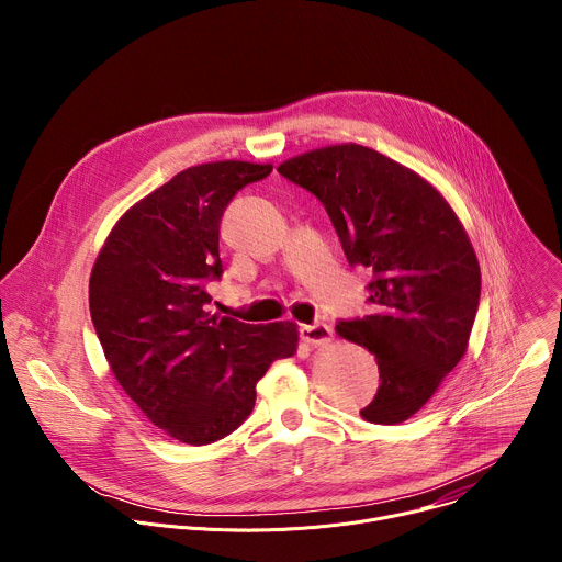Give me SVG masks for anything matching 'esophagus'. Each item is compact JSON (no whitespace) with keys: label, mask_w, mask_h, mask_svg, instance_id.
Returning a JSON list of instances; mask_svg holds the SVG:
<instances>
[{"label":"esophagus","mask_w":562,"mask_h":562,"mask_svg":"<svg viewBox=\"0 0 562 562\" xmlns=\"http://www.w3.org/2000/svg\"><path fill=\"white\" fill-rule=\"evenodd\" d=\"M302 334V340L308 342V345H327L331 338H334V331L329 325H323V323H315V325H304L300 329Z\"/></svg>","instance_id":"obj_1"}]
</instances>
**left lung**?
<instances>
[{"label": "left lung", "mask_w": 562, "mask_h": 562, "mask_svg": "<svg viewBox=\"0 0 562 562\" xmlns=\"http://www.w3.org/2000/svg\"><path fill=\"white\" fill-rule=\"evenodd\" d=\"M278 173L323 202L349 265L371 271V315L340 319L336 331L380 369L360 416L405 423L467 351L480 267L464 226L425 178L360 144L308 150Z\"/></svg>", "instance_id": "left-lung-1"}]
</instances>
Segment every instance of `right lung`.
<instances>
[{
  "mask_svg": "<svg viewBox=\"0 0 562 562\" xmlns=\"http://www.w3.org/2000/svg\"><path fill=\"white\" fill-rule=\"evenodd\" d=\"M271 165L191 167L131 206L89 282L91 319L113 375L144 416L187 445L243 425L271 362L297 349L293 323L247 325L209 311L220 280V220Z\"/></svg>",
  "mask_w": 562,
  "mask_h": 562,
  "instance_id": "obj_1",
  "label": "right lung"
}]
</instances>
